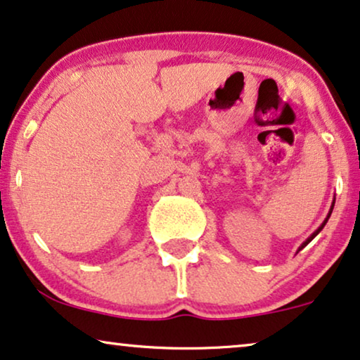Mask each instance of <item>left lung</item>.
<instances>
[{
    "instance_id": "obj_1",
    "label": "left lung",
    "mask_w": 360,
    "mask_h": 360,
    "mask_svg": "<svg viewBox=\"0 0 360 360\" xmlns=\"http://www.w3.org/2000/svg\"><path fill=\"white\" fill-rule=\"evenodd\" d=\"M330 212H333V207H330ZM330 212H329V214H328V219H329V215H330ZM328 219H326V220H324V222H323V225H321V227H319V229H318V230H316V232H314V233H313V236H311V237H309V238H308V240H306V242H304V243H303V245H301V248H304V247H306V245H308V243H309V242H311V240H313V238H314V237H316V236H318V233H319V232H321V230H323V227H324V225H326V222H328Z\"/></svg>"
}]
</instances>
